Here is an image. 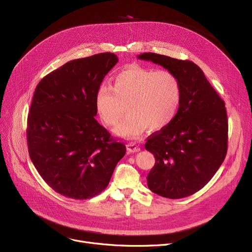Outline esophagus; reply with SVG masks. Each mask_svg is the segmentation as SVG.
Wrapping results in <instances>:
<instances>
[{
  "instance_id": "obj_1",
  "label": "esophagus",
  "mask_w": 252,
  "mask_h": 252,
  "mask_svg": "<svg viewBox=\"0 0 252 252\" xmlns=\"http://www.w3.org/2000/svg\"><path fill=\"white\" fill-rule=\"evenodd\" d=\"M126 149L128 152L130 153H135V152H139L140 151V147L138 146L137 144L130 142V143H127L126 145Z\"/></svg>"
}]
</instances>
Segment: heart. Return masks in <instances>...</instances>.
Returning <instances> with one entry per match:
<instances>
[{"label":"heart","mask_w":252,"mask_h":252,"mask_svg":"<svg viewBox=\"0 0 252 252\" xmlns=\"http://www.w3.org/2000/svg\"><path fill=\"white\" fill-rule=\"evenodd\" d=\"M182 97V84L175 73L131 65L114 76L112 88L99 87L95 105L102 121L110 126L119 123L126 105L128 114L114 133L135 139L148 126L152 130L167 126L180 109Z\"/></svg>","instance_id":"b5f03b06"}]
</instances>
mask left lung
<instances>
[{
    "mask_svg": "<svg viewBox=\"0 0 252 252\" xmlns=\"http://www.w3.org/2000/svg\"><path fill=\"white\" fill-rule=\"evenodd\" d=\"M138 58L175 73L183 90L174 121L145 144L155 157L147 176L148 188L170 199L188 197L205 186L226 157L228 118L224 102L192 61L155 53H143Z\"/></svg>",
    "mask_w": 252,
    "mask_h": 252,
    "instance_id": "1",
    "label": "left lung"
}]
</instances>
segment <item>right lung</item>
Returning a JSON list of instances; mask_svg holds the SVG:
<instances>
[{
  "label": "right lung",
  "mask_w": 252,
  "mask_h": 252,
  "mask_svg": "<svg viewBox=\"0 0 252 252\" xmlns=\"http://www.w3.org/2000/svg\"><path fill=\"white\" fill-rule=\"evenodd\" d=\"M118 58L100 53L71 60L35 88L28 118V146L39 176L55 192L90 199L108 186L126 145L96 119V93Z\"/></svg>",
  "instance_id": "right-lung-1"
}]
</instances>
